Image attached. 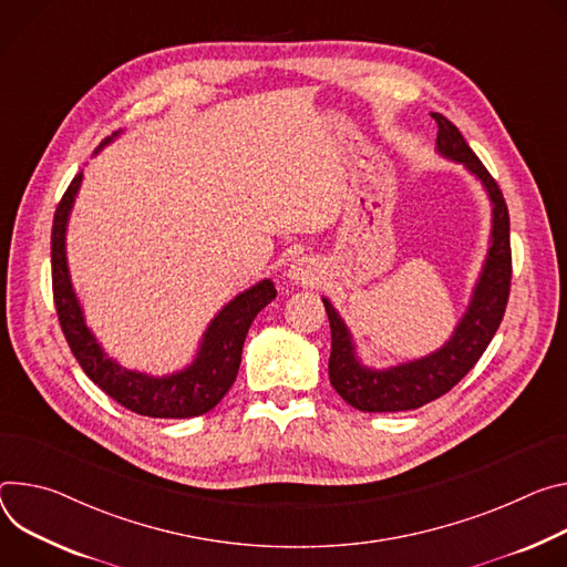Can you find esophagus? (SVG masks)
<instances>
[{"mask_svg":"<svg viewBox=\"0 0 567 567\" xmlns=\"http://www.w3.org/2000/svg\"><path fill=\"white\" fill-rule=\"evenodd\" d=\"M320 266L312 261V259H308V257H299V259H295L292 261V266H290V270H288V277H290V281H295V284H299V286H312V284H318L320 281Z\"/></svg>","mask_w":567,"mask_h":567,"instance_id":"esophagus-1","label":"esophagus"}]
</instances>
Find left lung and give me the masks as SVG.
<instances>
[{
  "instance_id": "1",
  "label": "left lung",
  "mask_w": 567,
  "mask_h": 567,
  "mask_svg": "<svg viewBox=\"0 0 567 567\" xmlns=\"http://www.w3.org/2000/svg\"><path fill=\"white\" fill-rule=\"evenodd\" d=\"M439 125L436 151L471 171L486 188L493 220L491 247L480 279L473 288L471 303L455 327L451 340L425 358L410 360L390 369L364 367L355 355L353 338L329 299L324 301L331 324V358L329 379L336 392L355 410L362 412H403L416 410L451 392L482 358L493 340L512 290V245H509V212L497 182L464 142L457 125L444 114L432 112Z\"/></svg>"
}]
</instances>
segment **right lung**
<instances>
[{
	"label": "right lung",
	"instance_id": "right-lung-1",
	"mask_svg": "<svg viewBox=\"0 0 567 567\" xmlns=\"http://www.w3.org/2000/svg\"><path fill=\"white\" fill-rule=\"evenodd\" d=\"M118 133L105 137L96 153L107 146ZM83 173H79L68 186L65 196L58 203L51 229V281L55 312L65 340L90 375L110 399L121 403L125 410H133L142 416L153 419H192L214 410L236 381L240 367V353L245 336L259 312L277 297L270 279L259 281L249 290L236 295L207 327L200 349L194 362L171 375H148L121 367L107 358L94 333L85 324L81 301L72 288L68 268V220L79 194Z\"/></svg>",
	"mask_w": 567,
	"mask_h": 567
}]
</instances>
